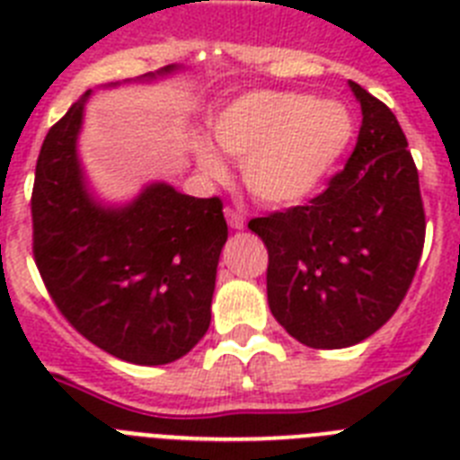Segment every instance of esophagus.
<instances>
[{"mask_svg": "<svg viewBox=\"0 0 460 460\" xmlns=\"http://www.w3.org/2000/svg\"><path fill=\"white\" fill-rule=\"evenodd\" d=\"M226 218H227V226L234 227V230H242V227L246 226L243 214L239 209H234V207H226Z\"/></svg>", "mask_w": 460, "mask_h": 460, "instance_id": "1", "label": "esophagus"}]
</instances>
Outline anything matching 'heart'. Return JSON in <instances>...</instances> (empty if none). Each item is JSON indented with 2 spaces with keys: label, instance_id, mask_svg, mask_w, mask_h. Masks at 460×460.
<instances>
[{
  "label": "heart",
  "instance_id": "b5f03b06",
  "mask_svg": "<svg viewBox=\"0 0 460 460\" xmlns=\"http://www.w3.org/2000/svg\"><path fill=\"white\" fill-rule=\"evenodd\" d=\"M355 136V117L339 101L296 92H253L218 112V147L243 165V181L262 202L286 205L311 195L334 172ZM200 165L221 174L209 147L198 149Z\"/></svg>",
  "mask_w": 460,
  "mask_h": 460
}]
</instances>
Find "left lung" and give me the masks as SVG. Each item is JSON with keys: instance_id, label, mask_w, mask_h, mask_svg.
Instances as JSON below:
<instances>
[{"instance_id": "left-lung-1", "label": "left lung", "mask_w": 460, "mask_h": 460, "mask_svg": "<svg viewBox=\"0 0 460 460\" xmlns=\"http://www.w3.org/2000/svg\"><path fill=\"white\" fill-rule=\"evenodd\" d=\"M361 128L343 170L306 205L249 223L267 246L271 315L308 348L336 350L376 334L420 265L426 214L396 115L361 84Z\"/></svg>"}]
</instances>
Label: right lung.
<instances>
[{"label":"right lung","instance_id":"obj_1","mask_svg":"<svg viewBox=\"0 0 460 460\" xmlns=\"http://www.w3.org/2000/svg\"><path fill=\"white\" fill-rule=\"evenodd\" d=\"M87 96L48 131L36 161V267L55 306L84 339L131 364H170L209 329L227 239L223 202L152 184L131 205H99L75 149Z\"/></svg>","mask_w":460,"mask_h":460}]
</instances>
